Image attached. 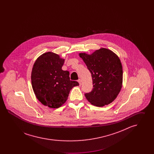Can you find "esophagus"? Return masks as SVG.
Here are the masks:
<instances>
[{
    "instance_id": "obj_1",
    "label": "esophagus",
    "mask_w": 154,
    "mask_h": 154,
    "mask_svg": "<svg viewBox=\"0 0 154 154\" xmlns=\"http://www.w3.org/2000/svg\"><path fill=\"white\" fill-rule=\"evenodd\" d=\"M78 82H79V83L80 85H81V84H82V81H81V80L79 79V80H78Z\"/></svg>"
}]
</instances>
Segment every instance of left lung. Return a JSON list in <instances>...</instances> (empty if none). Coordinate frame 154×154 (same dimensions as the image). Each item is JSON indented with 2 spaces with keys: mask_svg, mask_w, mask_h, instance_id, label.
<instances>
[{
  "mask_svg": "<svg viewBox=\"0 0 154 154\" xmlns=\"http://www.w3.org/2000/svg\"><path fill=\"white\" fill-rule=\"evenodd\" d=\"M90 71L93 89L85 94L89 102L97 107H103L112 102L119 94L122 86L123 70L117 55L109 49L101 48L91 54L80 53Z\"/></svg>",
  "mask_w": 154,
  "mask_h": 154,
  "instance_id": "obj_1",
  "label": "left lung"
}]
</instances>
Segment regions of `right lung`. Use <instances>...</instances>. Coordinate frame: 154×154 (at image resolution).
Returning <instances> with one entry per match:
<instances>
[{
	"mask_svg": "<svg viewBox=\"0 0 154 154\" xmlns=\"http://www.w3.org/2000/svg\"><path fill=\"white\" fill-rule=\"evenodd\" d=\"M65 59L52 52L43 54L37 58L31 73L32 86L39 102L50 108L58 109L66 102L70 90L79 86L70 80L69 72L62 67Z\"/></svg>",
	"mask_w": 154,
	"mask_h": 154,
	"instance_id": "add662e5",
	"label": "right lung"
}]
</instances>
